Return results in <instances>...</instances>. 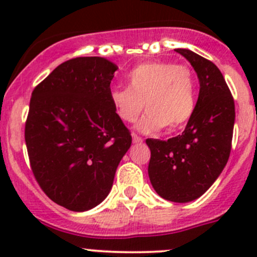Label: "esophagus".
I'll list each match as a JSON object with an SVG mask.
<instances>
[{
	"label": "esophagus",
	"mask_w": 257,
	"mask_h": 257,
	"mask_svg": "<svg viewBox=\"0 0 257 257\" xmlns=\"http://www.w3.org/2000/svg\"><path fill=\"white\" fill-rule=\"evenodd\" d=\"M132 137H133V143L134 144H141V143H143V138H142V137H139V136H137V134H132Z\"/></svg>",
	"instance_id": "obj_1"
}]
</instances>
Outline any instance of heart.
Returning <instances> with one entry per match:
<instances>
[{
  "label": "heart",
  "instance_id": "1",
  "mask_svg": "<svg viewBox=\"0 0 257 257\" xmlns=\"http://www.w3.org/2000/svg\"><path fill=\"white\" fill-rule=\"evenodd\" d=\"M116 115L125 123L147 114L138 123L143 132L181 128L193 115L196 104V82L188 66L172 62H147L128 76V88L110 90Z\"/></svg>",
  "mask_w": 257,
  "mask_h": 257
}]
</instances>
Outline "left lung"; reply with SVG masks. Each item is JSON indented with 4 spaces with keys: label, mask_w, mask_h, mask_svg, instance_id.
Segmentation results:
<instances>
[{
    "label": "left lung",
    "mask_w": 257,
    "mask_h": 257,
    "mask_svg": "<svg viewBox=\"0 0 257 257\" xmlns=\"http://www.w3.org/2000/svg\"><path fill=\"white\" fill-rule=\"evenodd\" d=\"M185 57L200 83L198 102L181 136L147 139L150 183L163 199L189 203L200 198L219 178L231 150L235 104L220 69L190 49Z\"/></svg>",
    "instance_id": "8db88e82"
}]
</instances>
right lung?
<instances>
[{
    "mask_svg": "<svg viewBox=\"0 0 257 257\" xmlns=\"http://www.w3.org/2000/svg\"><path fill=\"white\" fill-rule=\"evenodd\" d=\"M116 69L103 57H78L32 92L25 129L31 168L46 195L72 211L107 198L131 148V133L109 97Z\"/></svg>",
    "mask_w": 257,
    "mask_h": 257,
    "instance_id": "right-lung-1",
    "label": "right lung"
}]
</instances>
